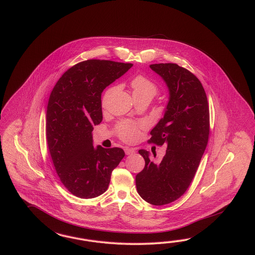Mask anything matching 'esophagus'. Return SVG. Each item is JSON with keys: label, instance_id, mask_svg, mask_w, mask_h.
Here are the masks:
<instances>
[{"label": "esophagus", "instance_id": "1", "mask_svg": "<svg viewBox=\"0 0 255 255\" xmlns=\"http://www.w3.org/2000/svg\"><path fill=\"white\" fill-rule=\"evenodd\" d=\"M125 153H126V155H132L135 153V150L133 148L126 147L125 148Z\"/></svg>", "mask_w": 255, "mask_h": 255}]
</instances>
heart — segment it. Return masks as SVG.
<instances>
[{"label": "heart", "instance_id": "obj_1", "mask_svg": "<svg viewBox=\"0 0 255 255\" xmlns=\"http://www.w3.org/2000/svg\"><path fill=\"white\" fill-rule=\"evenodd\" d=\"M131 88L133 91V96H147L153 99L157 92L158 87L156 83L152 82L147 77L138 75L131 81ZM115 90V87L108 89L102 99V103L106 104L110 99L111 95ZM142 128V125L131 123V122H122L119 124L117 129L119 136L126 141H132L136 140L140 134V128Z\"/></svg>", "mask_w": 255, "mask_h": 255}]
</instances>
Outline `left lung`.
Wrapping results in <instances>:
<instances>
[{
    "label": "left lung",
    "mask_w": 255,
    "mask_h": 255,
    "mask_svg": "<svg viewBox=\"0 0 255 255\" xmlns=\"http://www.w3.org/2000/svg\"><path fill=\"white\" fill-rule=\"evenodd\" d=\"M150 68L166 82L170 97L148 141L165 144L167 150L158 163L150 159L148 151L139 150L145 166L135 180L140 197L163 206L180 198L195 175L208 141L209 107L202 83L188 69L171 63Z\"/></svg>",
    "instance_id": "obj_1"
}]
</instances>
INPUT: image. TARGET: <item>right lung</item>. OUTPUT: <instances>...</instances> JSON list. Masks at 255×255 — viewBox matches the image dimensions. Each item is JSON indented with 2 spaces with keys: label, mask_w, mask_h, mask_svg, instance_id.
I'll return each mask as SVG.
<instances>
[{
  "label": "right lung",
  "mask_w": 255,
  "mask_h": 255,
  "mask_svg": "<svg viewBox=\"0 0 255 255\" xmlns=\"http://www.w3.org/2000/svg\"><path fill=\"white\" fill-rule=\"evenodd\" d=\"M132 66L83 61L67 69L50 93L46 115L49 154L60 180L77 197L104 193L125 156L122 148L94 147L92 131L102 121V92Z\"/></svg>",
  "instance_id": "right-lung-1"
}]
</instances>
